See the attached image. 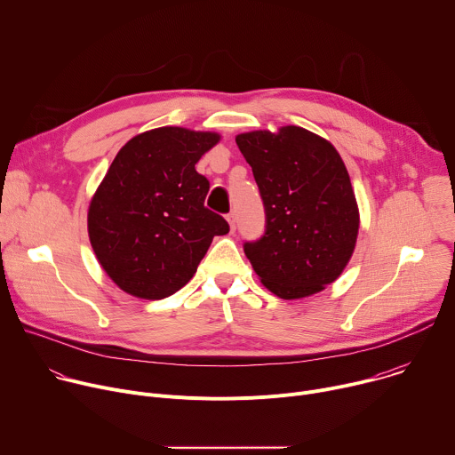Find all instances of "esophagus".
<instances>
[{"label":"esophagus","mask_w":455,"mask_h":455,"mask_svg":"<svg viewBox=\"0 0 455 455\" xmlns=\"http://www.w3.org/2000/svg\"><path fill=\"white\" fill-rule=\"evenodd\" d=\"M227 221H228V225H230V228L234 230V228H235V212H228V214H227Z\"/></svg>","instance_id":"34e87169"}]
</instances>
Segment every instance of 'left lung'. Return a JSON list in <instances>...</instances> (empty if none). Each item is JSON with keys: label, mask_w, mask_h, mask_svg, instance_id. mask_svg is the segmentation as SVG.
I'll list each match as a JSON object with an SVG mask.
<instances>
[{"label": "left lung", "mask_w": 455, "mask_h": 455, "mask_svg": "<svg viewBox=\"0 0 455 455\" xmlns=\"http://www.w3.org/2000/svg\"><path fill=\"white\" fill-rule=\"evenodd\" d=\"M265 207V234L243 244L261 283L281 299L331 284L358 235V207L337 149L304 127L235 137Z\"/></svg>", "instance_id": "1"}]
</instances>
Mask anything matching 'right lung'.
Instances as JSON below:
<instances>
[{
  "instance_id": "obj_1",
  "label": "right lung",
  "mask_w": 455,
  "mask_h": 455,
  "mask_svg": "<svg viewBox=\"0 0 455 455\" xmlns=\"http://www.w3.org/2000/svg\"><path fill=\"white\" fill-rule=\"evenodd\" d=\"M220 135L158 127L129 140L90 204L88 232L106 274L125 293L165 299L185 286L227 220L205 207L198 160Z\"/></svg>"
}]
</instances>
